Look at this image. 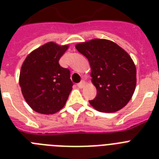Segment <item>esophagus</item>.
<instances>
[{
	"label": "esophagus",
	"mask_w": 159,
	"mask_h": 159,
	"mask_svg": "<svg viewBox=\"0 0 159 159\" xmlns=\"http://www.w3.org/2000/svg\"><path fill=\"white\" fill-rule=\"evenodd\" d=\"M86 84H87V83H86V82H85V81H82V82H81L80 83H78V84H77V87H79V88H83V87L86 86Z\"/></svg>",
	"instance_id": "esophagus-1"
}]
</instances>
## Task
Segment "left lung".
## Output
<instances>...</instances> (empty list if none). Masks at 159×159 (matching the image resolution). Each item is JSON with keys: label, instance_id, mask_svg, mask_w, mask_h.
I'll return each instance as SVG.
<instances>
[{"label": "left lung", "instance_id": "left-lung-1", "mask_svg": "<svg viewBox=\"0 0 159 159\" xmlns=\"http://www.w3.org/2000/svg\"><path fill=\"white\" fill-rule=\"evenodd\" d=\"M91 66L92 82L97 97L90 101L97 111L112 113L128 104L136 87V67L133 59L117 43L94 39L76 44Z\"/></svg>", "mask_w": 159, "mask_h": 159}]
</instances>
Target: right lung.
I'll return each instance as SVG.
<instances>
[{
	"instance_id": "right-lung-1",
	"label": "right lung",
	"mask_w": 159,
	"mask_h": 159,
	"mask_svg": "<svg viewBox=\"0 0 159 159\" xmlns=\"http://www.w3.org/2000/svg\"><path fill=\"white\" fill-rule=\"evenodd\" d=\"M69 48L48 42L27 55L20 72V87L31 109L52 115L65 106L72 82L70 71L59 65L60 57Z\"/></svg>"
}]
</instances>
